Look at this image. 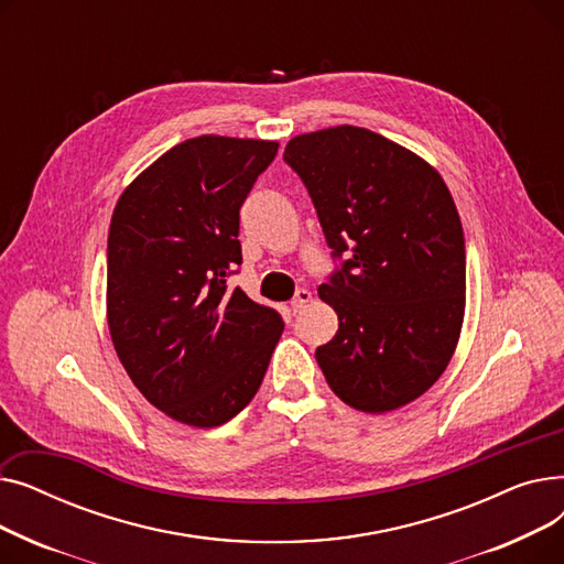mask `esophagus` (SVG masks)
I'll return each mask as SVG.
<instances>
[{"instance_id": "1", "label": "esophagus", "mask_w": 564, "mask_h": 564, "mask_svg": "<svg viewBox=\"0 0 564 564\" xmlns=\"http://www.w3.org/2000/svg\"><path fill=\"white\" fill-rule=\"evenodd\" d=\"M313 300V294L308 292V290H297V294H294L292 297V302H290V308H292V313H302V308L308 304Z\"/></svg>"}]
</instances>
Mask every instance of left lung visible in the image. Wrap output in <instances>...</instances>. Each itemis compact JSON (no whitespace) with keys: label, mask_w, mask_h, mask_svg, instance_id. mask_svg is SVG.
I'll return each instance as SVG.
<instances>
[{"label":"left lung","mask_w":564,"mask_h":564,"mask_svg":"<svg viewBox=\"0 0 564 564\" xmlns=\"http://www.w3.org/2000/svg\"><path fill=\"white\" fill-rule=\"evenodd\" d=\"M283 160L340 260L317 288L338 313L336 336L315 349L332 391L366 413L416 400L446 370L464 319V230L446 183L354 126L294 137Z\"/></svg>","instance_id":"left-lung-1"}]
</instances>
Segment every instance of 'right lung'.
I'll return each mask as SVG.
<instances>
[{
	"mask_svg": "<svg viewBox=\"0 0 564 564\" xmlns=\"http://www.w3.org/2000/svg\"><path fill=\"white\" fill-rule=\"evenodd\" d=\"M276 141L203 134L173 145L118 198L107 240L113 349L143 398L177 423L217 427L258 393L279 311L228 276L240 207Z\"/></svg>",
	"mask_w": 564,
	"mask_h": 564,
	"instance_id": "obj_1",
	"label": "right lung"
}]
</instances>
